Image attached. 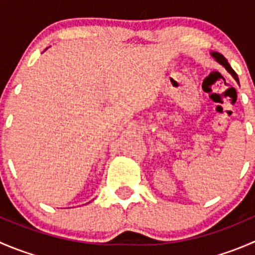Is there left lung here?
<instances>
[{
    "label": "left lung",
    "mask_w": 255,
    "mask_h": 255,
    "mask_svg": "<svg viewBox=\"0 0 255 255\" xmlns=\"http://www.w3.org/2000/svg\"><path fill=\"white\" fill-rule=\"evenodd\" d=\"M211 55L213 56V58L216 59V61H218V63L221 64V65L222 66H225L226 68V70L228 71V73L231 74V75L233 76V78H235V80L236 81L238 82L239 84V81H238V76H237V74L235 73V70H233L232 68H231V65L230 64H228V61H227V59L225 58V56L222 55V54H220V53H217V51H212V53H211Z\"/></svg>",
    "instance_id": "left-lung-1"
}]
</instances>
